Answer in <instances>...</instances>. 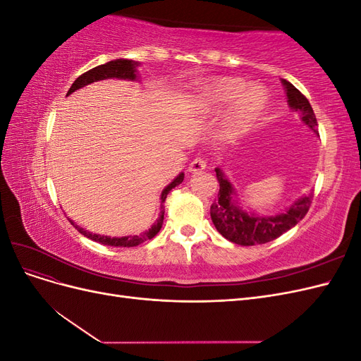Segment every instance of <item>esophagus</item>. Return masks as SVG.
<instances>
[{"label": "esophagus", "mask_w": 361, "mask_h": 361, "mask_svg": "<svg viewBox=\"0 0 361 361\" xmlns=\"http://www.w3.org/2000/svg\"><path fill=\"white\" fill-rule=\"evenodd\" d=\"M204 169H206V161H204L203 158H195V159H192L191 164H190V167H188L190 173H200V171H203Z\"/></svg>", "instance_id": "1"}]
</instances>
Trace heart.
I'll return each mask as SVG.
<instances>
[{"mask_svg": "<svg viewBox=\"0 0 361 361\" xmlns=\"http://www.w3.org/2000/svg\"><path fill=\"white\" fill-rule=\"evenodd\" d=\"M192 104L203 113H215L228 106L224 118V133L236 138L245 134L262 116L267 94L260 85H248L236 76H216L199 85Z\"/></svg>", "mask_w": 361, "mask_h": 361, "instance_id": "heart-1", "label": "heart"}]
</instances>
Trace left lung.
Returning a JSON list of instances; mask_svg holds the SVG:
<instances>
[{
    "label": "left lung",
    "instance_id": "1",
    "mask_svg": "<svg viewBox=\"0 0 361 361\" xmlns=\"http://www.w3.org/2000/svg\"><path fill=\"white\" fill-rule=\"evenodd\" d=\"M285 93L288 97V105L292 111L298 113L301 122L310 128L318 135L316 129V117L309 104L307 97L301 94L298 89L286 81L281 80ZM218 183H220V192L218 200L211 206V218L218 233H221L226 239L238 245H256L274 241L293 226H297L304 215L309 212L313 194L301 195L295 200L286 211L274 215H259L247 211L245 207L238 202V194L233 183L227 179L221 167L215 169Z\"/></svg>",
    "mask_w": 361,
    "mask_h": 361
}]
</instances>
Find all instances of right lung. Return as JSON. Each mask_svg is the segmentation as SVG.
<instances>
[{"label":"right lung","instance_id":"right-lung-1","mask_svg":"<svg viewBox=\"0 0 361 361\" xmlns=\"http://www.w3.org/2000/svg\"><path fill=\"white\" fill-rule=\"evenodd\" d=\"M138 66L140 63L134 61V60H128V59H117V60H111L105 64H101V66H96L93 69H90L89 72H85L82 75H80L78 78L73 81V84L71 85V89L68 92L66 96L72 94L75 90L82 89V87L89 85L92 82H97L102 80H111V78H117V80H128V81H138ZM183 180V173H179L176 178H174L166 188L162 190L161 192V206H159V216L158 220L154 223L149 231L140 233V235H128V236H106V235H97V233H92L85 228L76 226L72 220H69L73 227L78 231L81 235L90 238L92 241L101 243L104 245H113V247H135L140 245L141 243L147 241V239L154 238L162 227V221H164V202L167 199V194L174 188L178 187L179 183H182Z\"/></svg>","mask_w":361,"mask_h":361}]
</instances>
